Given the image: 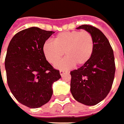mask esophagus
<instances>
[{"label": "esophagus", "instance_id": "1", "mask_svg": "<svg viewBox=\"0 0 124 124\" xmlns=\"http://www.w3.org/2000/svg\"><path fill=\"white\" fill-rule=\"evenodd\" d=\"M60 75L63 76L64 74H67V71H64V70H60Z\"/></svg>", "mask_w": 124, "mask_h": 124}]
</instances>
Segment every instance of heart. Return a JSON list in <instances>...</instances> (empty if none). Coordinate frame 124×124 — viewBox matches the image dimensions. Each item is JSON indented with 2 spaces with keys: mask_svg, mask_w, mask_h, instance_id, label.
<instances>
[{
  "mask_svg": "<svg viewBox=\"0 0 124 124\" xmlns=\"http://www.w3.org/2000/svg\"><path fill=\"white\" fill-rule=\"evenodd\" d=\"M95 47L92 34L87 31H72L57 34L53 42L46 41L42 46V52L46 60L55 64L62 56L66 57L56 64L60 70H67L75 64L81 66L91 58Z\"/></svg>",
  "mask_w": 124,
  "mask_h": 124,
  "instance_id": "1",
  "label": "heart"
}]
</instances>
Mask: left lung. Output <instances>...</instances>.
<instances>
[{"mask_svg": "<svg viewBox=\"0 0 124 124\" xmlns=\"http://www.w3.org/2000/svg\"><path fill=\"white\" fill-rule=\"evenodd\" d=\"M77 29L92 34L95 47L90 60L70 72V91L77 101L94 106L102 101L111 89L116 71L113 51L108 39L98 29L90 25Z\"/></svg>", "mask_w": 124, "mask_h": 124, "instance_id": "8db88e82", "label": "left lung"}]
</instances>
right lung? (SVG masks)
I'll use <instances>...</instances> for the list:
<instances>
[{"instance_id":"right-lung-1","label":"right lung","mask_w":124,"mask_h":124,"mask_svg":"<svg viewBox=\"0 0 124 124\" xmlns=\"http://www.w3.org/2000/svg\"><path fill=\"white\" fill-rule=\"evenodd\" d=\"M54 33L38 27L26 29L15 34L8 46L5 59L8 85L16 99L29 108L48 103L52 84L61 78L60 71L46 61L42 52L43 44Z\"/></svg>"}]
</instances>
